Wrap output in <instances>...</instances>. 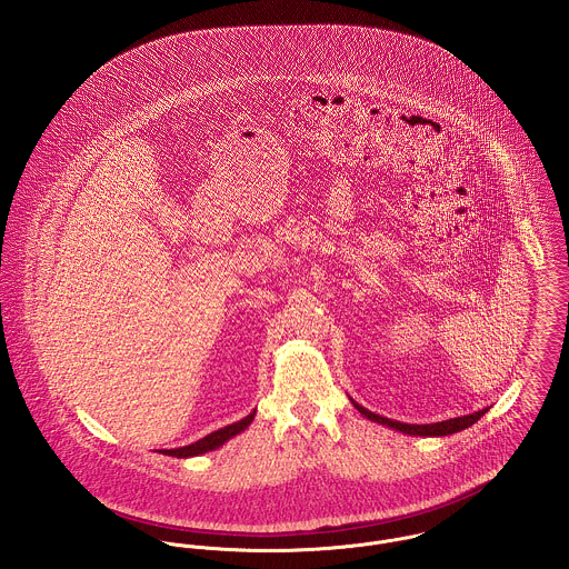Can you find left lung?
I'll use <instances>...</instances> for the list:
<instances>
[{
	"instance_id": "1",
	"label": "left lung",
	"mask_w": 569,
	"mask_h": 569,
	"mask_svg": "<svg viewBox=\"0 0 569 569\" xmlns=\"http://www.w3.org/2000/svg\"><path fill=\"white\" fill-rule=\"evenodd\" d=\"M350 401L355 403V408H357L363 417H368L369 421L380 423V426H387V428H391V430H396V432H401V435L410 436L456 435V432L467 430V428H470L472 423H477V421L488 412V408H481V410L470 412V415H465V417H456V419H447V421H438V423H423V426H417V423H401V421H393V419L380 417V415L371 412L368 408H363L361 403H357L352 398H350Z\"/></svg>"
}]
</instances>
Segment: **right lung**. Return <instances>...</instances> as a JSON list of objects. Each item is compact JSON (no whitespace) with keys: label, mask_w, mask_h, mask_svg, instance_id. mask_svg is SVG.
Returning a JSON list of instances; mask_svg holds the SVG:
<instances>
[{"label":"right lung","mask_w":569,"mask_h":569,"mask_svg":"<svg viewBox=\"0 0 569 569\" xmlns=\"http://www.w3.org/2000/svg\"><path fill=\"white\" fill-rule=\"evenodd\" d=\"M253 417H256V410H251L244 419L236 421L232 426H226V428H221V430H217V432H212V435L203 436V438L191 442V445H184V447H178V449H159V453L171 456V458H193V456H201V453L214 451V449H219L221 445H226L230 438H234L236 435L244 432V430L251 426Z\"/></svg>","instance_id":"1"}]
</instances>
